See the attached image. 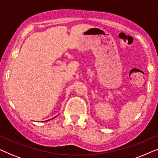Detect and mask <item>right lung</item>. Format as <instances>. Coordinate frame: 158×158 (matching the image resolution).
Masks as SVG:
<instances>
[{
  "label": "right lung",
  "instance_id": "1",
  "mask_svg": "<svg viewBox=\"0 0 158 158\" xmlns=\"http://www.w3.org/2000/svg\"><path fill=\"white\" fill-rule=\"evenodd\" d=\"M51 119H52V118H51ZM49 120H50V119H49ZM49 120H47V121H49Z\"/></svg>",
  "mask_w": 158,
  "mask_h": 158
}]
</instances>
